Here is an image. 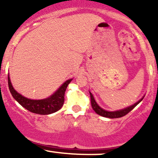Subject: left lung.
Wrapping results in <instances>:
<instances>
[{
    "instance_id": "obj_1",
    "label": "left lung",
    "mask_w": 158,
    "mask_h": 158,
    "mask_svg": "<svg viewBox=\"0 0 158 158\" xmlns=\"http://www.w3.org/2000/svg\"><path fill=\"white\" fill-rule=\"evenodd\" d=\"M89 94H90V98H91L92 107H93V109L94 110V111H95V112L97 114L100 115V116H104V117L110 118H120V117H122V116H125V115H127V113L130 112V111H131L132 110L134 109V108L137 105V104H139V103L141 101L143 100V98L142 99H140V100H139V102L135 103V104H134V105L131 106V107L125 108V109L121 110L114 111V112H109V111L104 110H103L102 107H99V106L98 105V104H97L96 102H95V99H94V97H93V95H92V93H89Z\"/></svg>"
}]
</instances>
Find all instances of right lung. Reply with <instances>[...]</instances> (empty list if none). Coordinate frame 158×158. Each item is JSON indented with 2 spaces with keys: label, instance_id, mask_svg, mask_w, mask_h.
Returning a JSON list of instances; mask_svg holds the SVG:
<instances>
[{
  "label": "right lung",
  "instance_id": "add662e5",
  "mask_svg": "<svg viewBox=\"0 0 158 158\" xmlns=\"http://www.w3.org/2000/svg\"><path fill=\"white\" fill-rule=\"evenodd\" d=\"M72 79L68 80L58 89L54 95L49 98L42 99V100H31L22 96L21 94L18 93L12 87L10 82V77L8 75V86L12 97L17 101L23 107L29 110L30 112L40 115H48L55 113L59 110L63 105L65 100V92L67 86L70 84Z\"/></svg>",
  "mask_w": 158,
  "mask_h": 158
}]
</instances>
